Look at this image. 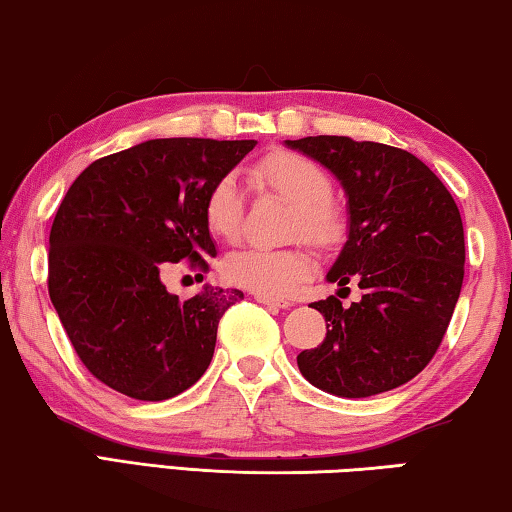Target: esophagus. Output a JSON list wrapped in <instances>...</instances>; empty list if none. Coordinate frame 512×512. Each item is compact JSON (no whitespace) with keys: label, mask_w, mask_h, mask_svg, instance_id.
Segmentation results:
<instances>
[{"label":"esophagus","mask_w":512,"mask_h":512,"mask_svg":"<svg viewBox=\"0 0 512 512\" xmlns=\"http://www.w3.org/2000/svg\"><path fill=\"white\" fill-rule=\"evenodd\" d=\"M256 301L258 304H265L270 308H290L292 306V301L281 299V297H272V295H256Z\"/></svg>","instance_id":"1"}]
</instances>
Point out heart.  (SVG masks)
I'll list each match as a JSON object with an SVG mask.
<instances>
[{"instance_id":"heart-1","label":"heart","mask_w":512,"mask_h":512,"mask_svg":"<svg viewBox=\"0 0 512 512\" xmlns=\"http://www.w3.org/2000/svg\"><path fill=\"white\" fill-rule=\"evenodd\" d=\"M256 179L295 201L299 215L295 236L329 245L340 236V217L331 204L333 181L313 158L301 154H272L256 167ZM206 224L217 238L236 240L242 226V190L233 174H224L208 190L204 204ZM224 276L256 295H290L315 270V258L306 247L267 249L245 247L224 261Z\"/></svg>"}]
</instances>
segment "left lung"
<instances>
[{
  "mask_svg": "<svg viewBox=\"0 0 512 512\" xmlns=\"http://www.w3.org/2000/svg\"><path fill=\"white\" fill-rule=\"evenodd\" d=\"M283 145L326 167L345 190L347 242L326 281L347 292L354 281L363 292L349 308L335 297L311 304L324 315L326 338L297 356L299 372L335 397L395 390L429 365L463 288L465 233L456 201L404 149L347 136Z\"/></svg>",
  "mask_w": 512,
  "mask_h": 512,
  "instance_id": "left-lung-1",
  "label": "left lung"
}]
</instances>
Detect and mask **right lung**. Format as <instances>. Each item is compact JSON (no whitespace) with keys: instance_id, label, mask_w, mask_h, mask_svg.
<instances>
[{"instance_id":"1","label":"right lung","mask_w":512,"mask_h":512,"mask_svg":"<svg viewBox=\"0 0 512 512\" xmlns=\"http://www.w3.org/2000/svg\"><path fill=\"white\" fill-rule=\"evenodd\" d=\"M256 140L156 138L88 165L49 233V297L88 372L140 401L177 397L211 365L240 290L179 301L163 263L217 256L204 204Z\"/></svg>"}]
</instances>
